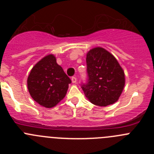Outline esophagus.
<instances>
[{
  "mask_svg": "<svg viewBox=\"0 0 154 154\" xmlns=\"http://www.w3.org/2000/svg\"><path fill=\"white\" fill-rule=\"evenodd\" d=\"M72 83H76V82H77V78L75 77V76L72 77Z\"/></svg>",
  "mask_w": 154,
  "mask_h": 154,
  "instance_id": "1",
  "label": "esophagus"
}]
</instances>
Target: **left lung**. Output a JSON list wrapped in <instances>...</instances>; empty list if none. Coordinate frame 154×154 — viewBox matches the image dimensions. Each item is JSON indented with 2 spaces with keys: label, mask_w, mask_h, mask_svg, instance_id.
Listing matches in <instances>:
<instances>
[{
  "label": "left lung",
  "mask_w": 154,
  "mask_h": 154,
  "mask_svg": "<svg viewBox=\"0 0 154 154\" xmlns=\"http://www.w3.org/2000/svg\"><path fill=\"white\" fill-rule=\"evenodd\" d=\"M88 80L82 85L85 96L94 105L106 106L119 99L124 89L125 74L116 58L103 48L86 55Z\"/></svg>",
  "instance_id": "obj_1"
}]
</instances>
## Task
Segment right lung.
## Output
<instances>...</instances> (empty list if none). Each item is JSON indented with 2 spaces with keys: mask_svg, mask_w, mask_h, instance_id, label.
Instances as JSON below:
<instances>
[{
  "mask_svg": "<svg viewBox=\"0 0 154 154\" xmlns=\"http://www.w3.org/2000/svg\"><path fill=\"white\" fill-rule=\"evenodd\" d=\"M27 82L32 99L42 106L51 108L64 99L72 81L51 54L35 64Z\"/></svg>",
  "mask_w": 154,
  "mask_h": 154,
  "instance_id": "right-lung-1",
  "label": "right lung"
}]
</instances>
